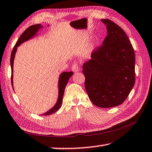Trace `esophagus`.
<instances>
[{
  "instance_id": "34e87169",
  "label": "esophagus",
  "mask_w": 152,
  "mask_h": 152,
  "mask_svg": "<svg viewBox=\"0 0 152 152\" xmlns=\"http://www.w3.org/2000/svg\"><path fill=\"white\" fill-rule=\"evenodd\" d=\"M72 70L74 72H79V68L78 64H74L72 65Z\"/></svg>"
}]
</instances>
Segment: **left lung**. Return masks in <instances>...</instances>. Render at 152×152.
I'll list each match as a JSON object with an SVG mask.
<instances>
[{"mask_svg": "<svg viewBox=\"0 0 152 152\" xmlns=\"http://www.w3.org/2000/svg\"><path fill=\"white\" fill-rule=\"evenodd\" d=\"M107 35L102 45L83 64L85 88L94 105L110 108L121 104L135 84V53L127 35L109 19H101Z\"/></svg>", "mask_w": 152, "mask_h": 152, "instance_id": "obj_1", "label": "left lung"}]
</instances>
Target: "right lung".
I'll return each instance as SVG.
<instances>
[{
  "label": "right lung",
  "mask_w": 152,
  "mask_h": 152,
  "mask_svg": "<svg viewBox=\"0 0 152 152\" xmlns=\"http://www.w3.org/2000/svg\"><path fill=\"white\" fill-rule=\"evenodd\" d=\"M50 26V25H48ZM43 27L41 24H37L33 25L28 27L27 29L25 31L22 33V35L20 36L19 39L15 44V47L13 48V50L12 51L11 56V84L12 88H13V64H14V60L15 57V54H16L17 48L19 47L21 43H24L25 42L32 39L37 35V32L39 31L40 29H42ZM73 75L72 72H64L61 73L60 77H59L58 80V101L56 102V104L53 106L51 109H50L47 112L43 113L42 115H50L54 113L60 109L61 104H62L63 101V96L64 94V90H65L66 84H68L69 79L70 77Z\"/></svg>",
  "instance_id": "1"
}]
</instances>
